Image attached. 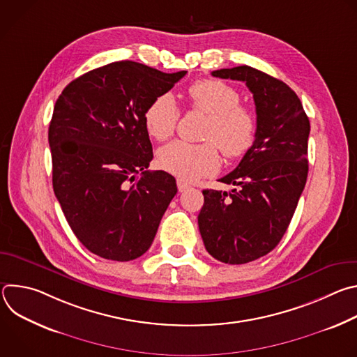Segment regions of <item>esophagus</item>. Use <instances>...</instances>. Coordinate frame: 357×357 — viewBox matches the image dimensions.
Listing matches in <instances>:
<instances>
[{
  "label": "esophagus",
  "mask_w": 357,
  "mask_h": 357,
  "mask_svg": "<svg viewBox=\"0 0 357 357\" xmlns=\"http://www.w3.org/2000/svg\"><path fill=\"white\" fill-rule=\"evenodd\" d=\"M176 185H178V190H179V192H185V190L189 188V185H188L185 181H182V179H178V181H176Z\"/></svg>",
  "instance_id": "34e87169"
}]
</instances>
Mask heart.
<instances>
[{"mask_svg": "<svg viewBox=\"0 0 357 357\" xmlns=\"http://www.w3.org/2000/svg\"><path fill=\"white\" fill-rule=\"evenodd\" d=\"M192 109L205 113L209 121L203 130V144L174 141L158 152V162L167 172L185 179L196 181L215 174L220 161L218 147L229 160L243 157L252 146L257 135V119L254 113L240 106V93L218 79H203L188 89ZM179 109L169 93L157 96L144 112V127L157 141L168 139L178 124Z\"/></svg>", "mask_w": 357, "mask_h": 357, "instance_id": "1", "label": "heart"}]
</instances>
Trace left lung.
Here are the masks:
<instances>
[{"instance_id":"1","label":"left lung","mask_w":357,"mask_h":357,"mask_svg":"<svg viewBox=\"0 0 357 357\" xmlns=\"http://www.w3.org/2000/svg\"><path fill=\"white\" fill-rule=\"evenodd\" d=\"M212 75L245 83L256 103L257 135L236 169L220 179L236 188L203 190L197 225L212 257L245 264L275 248L289 226L307 183L311 126L284 82L245 65Z\"/></svg>"}]
</instances>
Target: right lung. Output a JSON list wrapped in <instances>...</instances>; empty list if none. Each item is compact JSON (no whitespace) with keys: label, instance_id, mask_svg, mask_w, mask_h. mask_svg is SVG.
Listing matches in <instances>:
<instances>
[{"label":"right lung","instance_id":"add662e5","mask_svg":"<svg viewBox=\"0 0 357 357\" xmlns=\"http://www.w3.org/2000/svg\"><path fill=\"white\" fill-rule=\"evenodd\" d=\"M185 75L113 62L70 82L56 100L54 192L75 236L98 257H141L178 192L172 175L146 169L154 155L144 112Z\"/></svg>","mask_w":357,"mask_h":357}]
</instances>
